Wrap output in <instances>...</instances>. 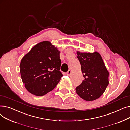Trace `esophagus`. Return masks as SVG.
Returning <instances> with one entry per match:
<instances>
[{
  "mask_svg": "<svg viewBox=\"0 0 130 130\" xmlns=\"http://www.w3.org/2000/svg\"><path fill=\"white\" fill-rule=\"evenodd\" d=\"M71 73H72V71L71 70H69V71H67V72L66 73V74L68 76H70Z\"/></svg>",
  "mask_w": 130,
  "mask_h": 130,
  "instance_id": "34e87169",
  "label": "esophagus"
}]
</instances>
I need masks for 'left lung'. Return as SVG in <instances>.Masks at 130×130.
<instances>
[{"label": "left lung", "instance_id": "left-lung-1", "mask_svg": "<svg viewBox=\"0 0 130 130\" xmlns=\"http://www.w3.org/2000/svg\"><path fill=\"white\" fill-rule=\"evenodd\" d=\"M77 55L85 79L76 87V92L86 101L96 100L103 94L108 85L109 73L98 52L77 51Z\"/></svg>", "mask_w": 130, "mask_h": 130}]
</instances>
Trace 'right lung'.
<instances>
[{
	"mask_svg": "<svg viewBox=\"0 0 130 130\" xmlns=\"http://www.w3.org/2000/svg\"><path fill=\"white\" fill-rule=\"evenodd\" d=\"M60 51L49 41L34 46L23 57L20 73L23 83L29 92L41 96L52 91L63 74L60 71Z\"/></svg>",
	"mask_w": 130,
	"mask_h": 130,
	"instance_id": "obj_1",
	"label": "right lung"
}]
</instances>
